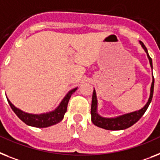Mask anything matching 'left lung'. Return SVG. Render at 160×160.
<instances>
[{
  "instance_id": "left-lung-1",
  "label": "left lung",
  "mask_w": 160,
  "mask_h": 160,
  "mask_svg": "<svg viewBox=\"0 0 160 160\" xmlns=\"http://www.w3.org/2000/svg\"><path fill=\"white\" fill-rule=\"evenodd\" d=\"M140 44L142 45V48L144 51H146L147 57L150 61V67L151 69H153V64H152V59L150 57L148 54V51L143 42H140ZM153 74V73H152ZM152 83H151V87H150V97L148 99V101L146 103L145 106L139 110L137 111L130 112V113H124V114H121V115L115 116V117H111V118H105L102 117L98 113L97 111V107H98V101H97V97H96V91H93V94H92V109H91V114H92V122L94 123L96 126L101 128L106 129V130H124L126 128H128L133 124H135L136 122L142 118L146 109L150 105V102L152 101L153 93H154V76H152Z\"/></svg>"
}]
</instances>
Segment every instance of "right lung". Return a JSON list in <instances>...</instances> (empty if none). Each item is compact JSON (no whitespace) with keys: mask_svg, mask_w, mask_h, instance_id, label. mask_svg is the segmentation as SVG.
Instances as JSON below:
<instances>
[{"mask_svg":"<svg viewBox=\"0 0 160 160\" xmlns=\"http://www.w3.org/2000/svg\"><path fill=\"white\" fill-rule=\"evenodd\" d=\"M78 89V88H75L73 89L70 90L69 92L65 95L64 98L62 99V101L59 104L56 108L53 110L46 113H30L24 112L18 109L17 107L14 106L10 101L7 98L8 103L11 107L12 110L15 113L18 118H20L24 123H26L28 126L35 127V128H47V127L52 126L55 125L58 122H59L63 118H64V113L67 111V106H68V103L71 96L72 95L73 92Z\"/></svg>","mask_w":160,"mask_h":160,"instance_id":"1","label":"right lung"}]
</instances>
